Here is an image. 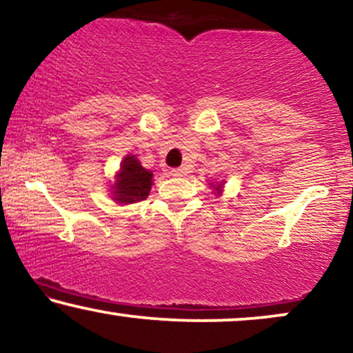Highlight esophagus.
I'll use <instances>...</instances> for the list:
<instances>
[{
	"mask_svg": "<svg viewBox=\"0 0 353 353\" xmlns=\"http://www.w3.org/2000/svg\"><path fill=\"white\" fill-rule=\"evenodd\" d=\"M171 174H172V176H176V177H181V176H187V174H189V168H187V166H181V168H176V169H172V171H171Z\"/></svg>",
	"mask_w": 353,
	"mask_h": 353,
	"instance_id": "obj_1",
	"label": "esophagus"
}]
</instances>
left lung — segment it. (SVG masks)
I'll list each match as a JSON object with an SVG mask.
<instances>
[{
	"label": "left lung",
	"mask_w": 353,
	"mask_h": 353,
	"mask_svg": "<svg viewBox=\"0 0 353 353\" xmlns=\"http://www.w3.org/2000/svg\"><path fill=\"white\" fill-rule=\"evenodd\" d=\"M218 187H221V185H218ZM216 190H218V192H220V189H216Z\"/></svg>",
	"instance_id": "left-lung-1"
}]
</instances>
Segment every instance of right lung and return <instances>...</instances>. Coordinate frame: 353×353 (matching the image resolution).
Segmentation results:
<instances>
[{
  "instance_id": "right-lung-1",
  "label": "right lung",
  "mask_w": 353,
  "mask_h": 353,
  "mask_svg": "<svg viewBox=\"0 0 353 353\" xmlns=\"http://www.w3.org/2000/svg\"><path fill=\"white\" fill-rule=\"evenodd\" d=\"M153 174L141 166L135 156H127L122 163V169L117 174V182L112 187L115 200L120 203H133L145 200L151 189Z\"/></svg>"
}]
</instances>
